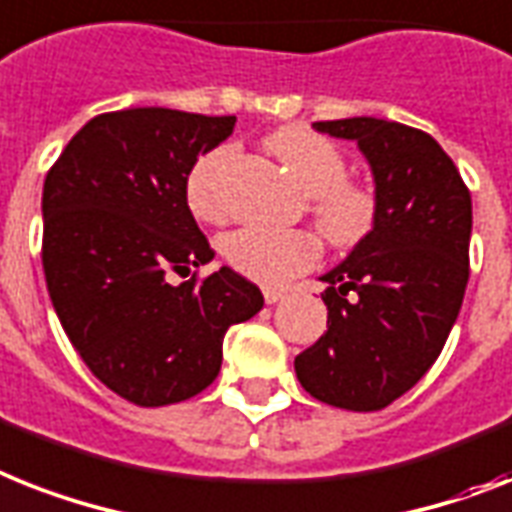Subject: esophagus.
Returning a JSON list of instances; mask_svg holds the SVG:
<instances>
[{
  "label": "esophagus",
  "instance_id": "34e87169",
  "mask_svg": "<svg viewBox=\"0 0 512 512\" xmlns=\"http://www.w3.org/2000/svg\"><path fill=\"white\" fill-rule=\"evenodd\" d=\"M285 298H287V295L282 293V290H274V287H266V290H264V301L269 303V306L285 301Z\"/></svg>",
  "mask_w": 512,
  "mask_h": 512
}]
</instances>
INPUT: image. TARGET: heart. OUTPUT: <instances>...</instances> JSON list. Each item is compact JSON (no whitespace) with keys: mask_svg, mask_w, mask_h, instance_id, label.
<instances>
[{"mask_svg":"<svg viewBox=\"0 0 512 512\" xmlns=\"http://www.w3.org/2000/svg\"><path fill=\"white\" fill-rule=\"evenodd\" d=\"M264 146L308 196V214L329 246L348 251L369 238L377 225V196L366 185L345 177L348 162L335 143L314 130L287 125L266 135ZM232 156V146H217L206 151L188 172L185 201L201 222H225L227 204L219 193V177ZM222 256L248 280L277 287L308 272L322 256V246L316 235L306 230L251 225L222 240Z\"/></svg>","mask_w":512,"mask_h":512,"instance_id":"b5f03b06","label":"heart"}]
</instances>
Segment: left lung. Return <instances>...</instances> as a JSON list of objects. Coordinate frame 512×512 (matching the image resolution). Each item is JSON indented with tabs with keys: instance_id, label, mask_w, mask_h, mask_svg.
<instances>
[{
	"instance_id": "obj_1",
	"label": "left lung",
	"mask_w": 512,
	"mask_h": 512,
	"mask_svg": "<svg viewBox=\"0 0 512 512\" xmlns=\"http://www.w3.org/2000/svg\"><path fill=\"white\" fill-rule=\"evenodd\" d=\"M356 141L377 183V225L324 274L327 332L295 358L311 398L382 411L445 348L468 285L471 193L432 135L377 117L314 122Z\"/></svg>"
}]
</instances>
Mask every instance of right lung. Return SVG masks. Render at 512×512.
<instances>
[{"mask_svg": "<svg viewBox=\"0 0 512 512\" xmlns=\"http://www.w3.org/2000/svg\"><path fill=\"white\" fill-rule=\"evenodd\" d=\"M235 117L135 107L86 122L46 172V287L91 374L156 408L206 390L232 324L264 306L227 266L198 277L214 248L190 214L185 180ZM191 274L180 286L171 277Z\"/></svg>", "mask_w": 512, "mask_h": 512, "instance_id": "add662e5", "label": "right lung"}]
</instances>
